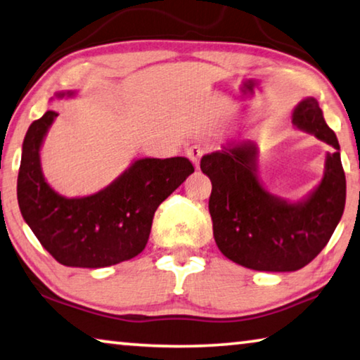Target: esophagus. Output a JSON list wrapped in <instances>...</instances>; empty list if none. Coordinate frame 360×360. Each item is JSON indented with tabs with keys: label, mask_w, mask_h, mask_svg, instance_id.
<instances>
[{
	"label": "esophagus",
	"mask_w": 360,
	"mask_h": 360,
	"mask_svg": "<svg viewBox=\"0 0 360 360\" xmlns=\"http://www.w3.org/2000/svg\"><path fill=\"white\" fill-rule=\"evenodd\" d=\"M186 155L189 157V160L193 163V167L198 168V167H200V160H202V155H203V149H202L200 146H192V147H189V149L186 150Z\"/></svg>",
	"instance_id": "1"
}]
</instances>
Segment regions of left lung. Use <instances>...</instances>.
Listing matches in <instances>:
<instances>
[{"label":"left lung","instance_id":"8db88e82","mask_svg":"<svg viewBox=\"0 0 360 360\" xmlns=\"http://www.w3.org/2000/svg\"><path fill=\"white\" fill-rule=\"evenodd\" d=\"M292 123L333 147L323 178L298 202L267 192L258 178V147L252 141L222 146L202 157L211 181L210 214L221 253L253 271L292 272L316 258L343 216L346 178L336 134L325 123L319 102L306 98Z\"/></svg>","mask_w":360,"mask_h":360}]
</instances>
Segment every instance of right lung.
<instances>
[{
  "mask_svg": "<svg viewBox=\"0 0 360 360\" xmlns=\"http://www.w3.org/2000/svg\"><path fill=\"white\" fill-rule=\"evenodd\" d=\"M73 96L59 93L57 98ZM57 112L48 110L28 128L17 178L20 213L39 243L68 267H107L146 248L153 214L193 173L184 157L139 158L104 189L88 197L57 193L41 169L43 141Z\"/></svg>",
  "mask_w": 360,
  "mask_h": 360,
  "instance_id": "right-lung-1",
  "label": "right lung"
}]
</instances>
